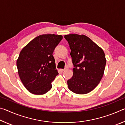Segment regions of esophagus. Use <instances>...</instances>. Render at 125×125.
Masks as SVG:
<instances>
[{
	"instance_id": "obj_1",
	"label": "esophagus",
	"mask_w": 125,
	"mask_h": 125,
	"mask_svg": "<svg viewBox=\"0 0 125 125\" xmlns=\"http://www.w3.org/2000/svg\"><path fill=\"white\" fill-rule=\"evenodd\" d=\"M67 69V68H65V69H61V71L62 72H64V71H65Z\"/></svg>"
}]
</instances>
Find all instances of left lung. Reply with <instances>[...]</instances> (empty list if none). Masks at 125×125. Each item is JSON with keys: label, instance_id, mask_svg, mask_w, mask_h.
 <instances>
[{"label": "left lung", "instance_id": "1", "mask_svg": "<svg viewBox=\"0 0 125 125\" xmlns=\"http://www.w3.org/2000/svg\"><path fill=\"white\" fill-rule=\"evenodd\" d=\"M64 38L74 66L73 77L67 81L68 87L76 94H87L102 79L106 63L104 52L85 35L73 33L64 35Z\"/></svg>", "mask_w": 125, "mask_h": 125}]
</instances>
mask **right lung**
<instances>
[{
  "label": "right lung",
  "instance_id": "add662e5",
  "mask_svg": "<svg viewBox=\"0 0 125 125\" xmlns=\"http://www.w3.org/2000/svg\"><path fill=\"white\" fill-rule=\"evenodd\" d=\"M62 35H41L22 48L16 61L19 75L29 92L42 95L52 88L51 83L58 74L53 56Z\"/></svg>",
  "mask_w": 125,
  "mask_h": 125
}]
</instances>
